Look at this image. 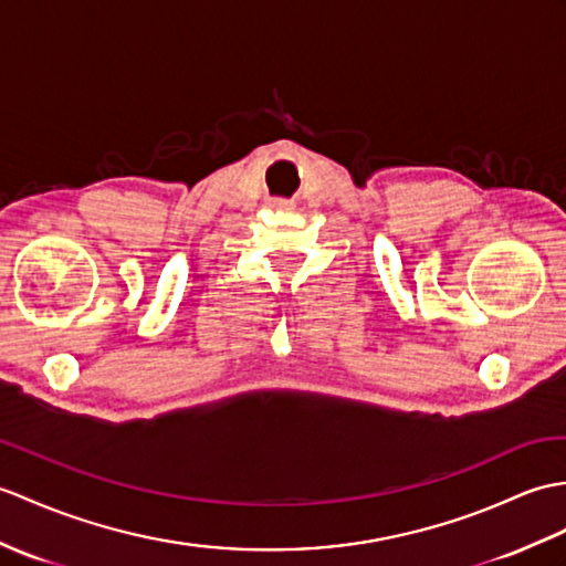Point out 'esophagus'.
<instances>
[{
  "label": "esophagus",
  "instance_id": "obj_1",
  "mask_svg": "<svg viewBox=\"0 0 566 566\" xmlns=\"http://www.w3.org/2000/svg\"><path fill=\"white\" fill-rule=\"evenodd\" d=\"M274 205H277V207H286V205H292V202H286V200H274Z\"/></svg>",
  "mask_w": 566,
  "mask_h": 566
}]
</instances>
